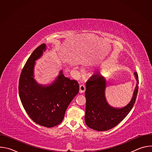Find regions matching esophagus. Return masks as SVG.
<instances>
[{
	"label": "esophagus",
	"instance_id": "1",
	"mask_svg": "<svg viewBox=\"0 0 152 152\" xmlns=\"http://www.w3.org/2000/svg\"><path fill=\"white\" fill-rule=\"evenodd\" d=\"M85 91V86L83 84H82L79 86V93H83Z\"/></svg>",
	"mask_w": 152,
	"mask_h": 152
}]
</instances>
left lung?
Returning <instances> with one entry per match:
<instances>
[{
  "label": "left lung",
  "mask_w": 152,
  "mask_h": 152,
  "mask_svg": "<svg viewBox=\"0 0 152 152\" xmlns=\"http://www.w3.org/2000/svg\"><path fill=\"white\" fill-rule=\"evenodd\" d=\"M137 84L132 97L123 107H115L107 103L105 97L106 79L99 73L92 76L86 83V107L85 121L90 128L97 131H106L118 124L131 111L138 90V76L134 72Z\"/></svg>",
  "instance_id": "1"
}]
</instances>
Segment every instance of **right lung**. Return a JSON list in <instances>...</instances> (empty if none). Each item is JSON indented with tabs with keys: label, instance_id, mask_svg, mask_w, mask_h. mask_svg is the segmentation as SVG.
I'll list each match as a JSON object with an SVG mask.
<instances>
[{
	"label": "right lung",
	"instance_id": "add662e5",
	"mask_svg": "<svg viewBox=\"0 0 152 152\" xmlns=\"http://www.w3.org/2000/svg\"><path fill=\"white\" fill-rule=\"evenodd\" d=\"M46 50L42 44L31 55L21 71L18 93L24 109L37 124L52 127L60 124L66 110L79 93V86L75 80L65 77L62 70L49 85L38 83L34 78L35 61Z\"/></svg>",
	"mask_w": 152,
	"mask_h": 152
}]
</instances>
